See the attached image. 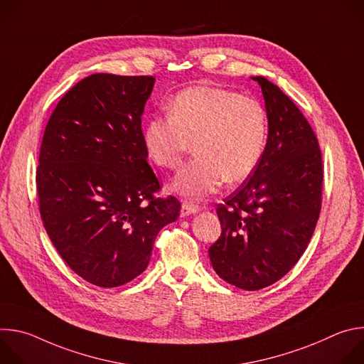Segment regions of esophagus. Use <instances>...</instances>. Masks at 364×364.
Listing matches in <instances>:
<instances>
[{
  "mask_svg": "<svg viewBox=\"0 0 364 364\" xmlns=\"http://www.w3.org/2000/svg\"><path fill=\"white\" fill-rule=\"evenodd\" d=\"M200 210L198 204L193 203V201H188V200H184L181 203V216H188L191 213H197Z\"/></svg>",
  "mask_w": 364,
  "mask_h": 364,
  "instance_id": "obj_1",
  "label": "esophagus"
}]
</instances>
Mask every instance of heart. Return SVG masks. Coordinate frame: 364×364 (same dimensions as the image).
I'll return each instance as SVG.
<instances>
[{"label": "heart", "instance_id": "obj_1", "mask_svg": "<svg viewBox=\"0 0 364 364\" xmlns=\"http://www.w3.org/2000/svg\"><path fill=\"white\" fill-rule=\"evenodd\" d=\"M268 139V115L252 96L201 85L178 92L168 117L151 118L142 132L149 160L177 170L187 152L196 157L176 177L174 188L204 196L226 180L239 183L261 163Z\"/></svg>", "mask_w": 364, "mask_h": 364}]
</instances>
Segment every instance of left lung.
<instances>
[{
  "label": "left lung",
  "mask_w": 364,
  "mask_h": 364,
  "mask_svg": "<svg viewBox=\"0 0 364 364\" xmlns=\"http://www.w3.org/2000/svg\"><path fill=\"white\" fill-rule=\"evenodd\" d=\"M252 79L265 99L267 148L218 204L222 233L209 249L216 274L246 291L275 284L299 261L320 218L324 177L318 139L302 112L268 79Z\"/></svg>",
  "instance_id": "left-lung-1"
}]
</instances>
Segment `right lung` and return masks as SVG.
Returning a JSON list of instances; mask_svg holds the SVG:
<instances>
[{
  "label": "right lung",
  "instance_id": "1",
  "mask_svg": "<svg viewBox=\"0 0 364 364\" xmlns=\"http://www.w3.org/2000/svg\"><path fill=\"white\" fill-rule=\"evenodd\" d=\"M152 76L95 73L60 99L46 125L36 173L40 216L63 261L114 288L149 264L155 237L180 216L149 167L141 115Z\"/></svg>",
  "mask_w": 364,
  "mask_h": 364
}]
</instances>
